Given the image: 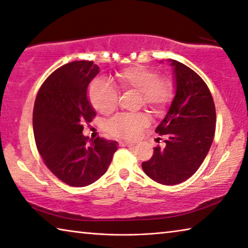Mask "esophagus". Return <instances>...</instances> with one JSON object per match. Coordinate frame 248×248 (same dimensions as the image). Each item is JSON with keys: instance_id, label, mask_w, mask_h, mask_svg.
I'll return each instance as SVG.
<instances>
[{"instance_id": "obj_1", "label": "esophagus", "mask_w": 248, "mask_h": 248, "mask_svg": "<svg viewBox=\"0 0 248 248\" xmlns=\"http://www.w3.org/2000/svg\"><path fill=\"white\" fill-rule=\"evenodd\" d=\"M119 144L120 146H122V147H132V146H134L133 143H129V141H123V140H121Z\"/></svg>"}]
</instances>
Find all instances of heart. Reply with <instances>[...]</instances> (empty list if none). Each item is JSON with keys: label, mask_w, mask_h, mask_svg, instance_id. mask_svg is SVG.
I'll list each match as a JSON object with an SVG mask.
<instances>
[{"label": "heart", "mask_w": 248, "mask_h": 248, "mask_svg": "<svg viewBox=\"0 0 248 248\" xmlns=\"http://www.w3.org/2000/svg\"><path fill=\"white\" fill-rule=\"evenodd\" d=\"M114 81L122 91H137L140 103L153 113L164 111L172 97V84L164 78H157L156 71L144 66H132L116 72ZM89 99L97 112L108 114L114 111L117 93L111 84L96 79L89 88ZM148 124V117L143 113L119 114L109 121L108 131L121 139L133 140L140 129Z\"/></svg>", "instance_id": "heart-1"}]
</instances>
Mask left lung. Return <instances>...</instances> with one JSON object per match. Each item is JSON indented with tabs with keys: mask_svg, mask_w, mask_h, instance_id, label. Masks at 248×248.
Returning <instances> with one entry per match:
<instances>
[{
	"mask_svg": "<svg viewBox=\"0 0 248 248\" xmlns=\"http://www.w3.org/2000/svg\"><path fill=\"white\" fill-rule=\"evenodd\" d=\"M168 62L174 96L155 129L165 136L166 147L154 148L153 157L141 168L158 184L173 186L189 179L203 162L213 141L217 115L204 81L186 64L172 59Z\"/></svg>",
	"mask_w": 248,
	"mask_h": 248,
	"instance_id": "left-lung-1",
	"label": "left lung"
}]
</instances>
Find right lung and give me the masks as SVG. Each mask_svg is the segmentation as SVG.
<instances>
[{
    "label": "right lung",
    "instance_id": "1",
    "mask_svg": "<svg viewBox=\"0 0 248 248\" xmlns=\"http://www.w3.org/2000/svg\"><path fill=\"white\" fill-rule=\"evenodd\" d=\"M93 62L63 64L39 89L32 112V129L37 149L50 171L71 186H86L107 172L117 141L82 134L95 109L88 88L99 74Z\"/></svg>",
    "mask_w": 248,
    "mask_h": 248
}]
</instances>
